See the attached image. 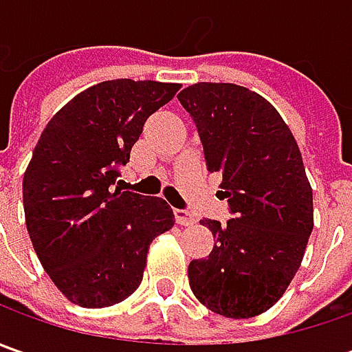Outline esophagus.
<instances>
[{"label":"esophagus","instance_id":"1","mask_svg":"<svg viewBox=\"0 0 352 352\" xmlns=\"http://www.w3.org/2000/svg\"><path fill=\"white\" fill-rule=\"evenodd\" d=\"M174 217H176V223L178 225H194V215L188 210H176L174 211Z\"/></svg>","mask_w":352,"mask_h":352}]
</instances>
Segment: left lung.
Returning a JSON list of instances; mask_svg holds the SVG:
<instances>
[{
	"mask_svg": "<svg viewBox=\"0 0 352 352\" xmlns=\"http://www.w3.org/2000/svg\"><path fill=\"white\" fill-rule=\"evenodd\" d=\"M196 123L219 197L233 219H201L215 245L188 266L190 288L211 311L249 319L282 298L314 229L302 153L274 105L236 84L199 82L178 94Z\"/></svg>",
	"mask_w": 352,
	"mask_h": 352,
	"instance_id": "8db88e82",
	"label": "left lung"
}]
</instances>
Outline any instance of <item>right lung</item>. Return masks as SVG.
Here are the masks:
<instances>
[{"instance_id":"add662e5","label":"right lung","mask_w":352,"mask_h":352,"mask_svg":"<svg viewBox=\"0 0 352 352\" xmlns=\"http://www.w3.org/2000/svg\"><path fill=\"white\" fill-rule=\"evenodd\" d=\"M178 84L109 80L48 121L23 176L25 223L54 286L82 307L119 304L139 288L153 239L174 227L162 197L123 192L142 125Z\"/></svg>"}]
</instances>
